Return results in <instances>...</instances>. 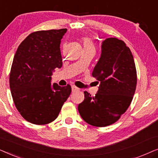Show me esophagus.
<instances>
[{
	"label": "esophagus",
	"instance_id": "34e87169",
	"mask_svg": "<svg viewBox=\"0 0 158 158\" xmlns=\"http://www.w3.org/2000/svg\"><path fill=\"white\" fill-rule=\"evenodd\" d=\"M72 90L73 92H76V91H79L80 89L77 87H76V86L72 85Z\"/></svg>",
	"mask_w": 158,
	"mask_h": 158
}]
</instances>
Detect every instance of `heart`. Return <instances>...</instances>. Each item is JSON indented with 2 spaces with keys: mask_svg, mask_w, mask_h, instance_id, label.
<instances>
[{
  "mask_svg": "<svg viewBox=\"0 0 158 158\" xmlns=\"http://www.w3.org/2000/svg\"><path fill=\"white\" fill-rule=\"evenodd\" d=\"M84 49H94L95 50V45L94 42L90 40L89 38H84L83 40Z\"/></svg>",
  "mask_w": 158,
  "mask_h": 158,
  "instance_id": "b5f03b06",
  "label": "heart"
}]
</instances>
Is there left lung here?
I'll return each mask as SVG.
<instances>
[{
	"label": "left lung",
	"mask_w": 158,
	"mask_h": 158,
	"mask_svg": "<svg viewBox=\"0 0 158 158\" xmlns=\"http://www.w3.org/2000/svg\"><path fill=\"white\" fill-rule=\"evenodd\" d=\"M92 76L100 83L95 96L84 92L78 105L83 119L103 127L119 119L132 101L137 85V70L131 52L122 40L108 38L102 42L101 55Z\"/></svg>",
	"instance_id": "8db88e82"
}]
</instances>
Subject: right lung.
I'll return each mask as SVG.
<instances>
[{
    "label": "right lung",
    "instance_id": "1",
    "mask_svg": "<svg viewBox=\"0 0 158 158\" xmlns=\"http://www.w3.org/2000/svg\"><path fill=\"white\" fill-rule=\"evenodd\" d=\"M67 29L38 31L19 45L9 83L14 104L23 118L43 125L55 120L71 94V86L51 84L52 72L62 65L60 42Z\"/></svg>",
    "mask_w": 158,
    "mask_h": 158
}]
</instances>
